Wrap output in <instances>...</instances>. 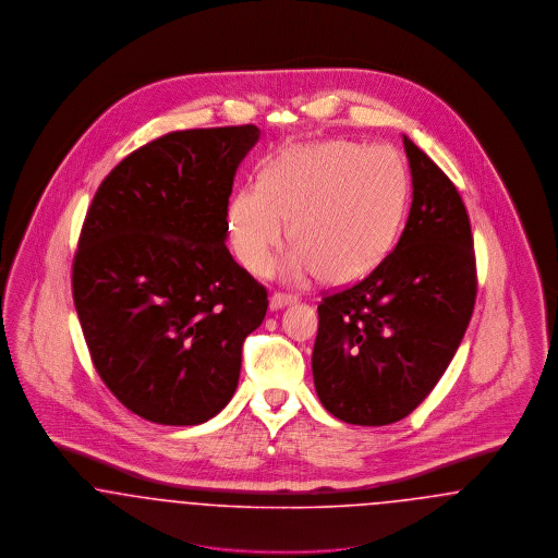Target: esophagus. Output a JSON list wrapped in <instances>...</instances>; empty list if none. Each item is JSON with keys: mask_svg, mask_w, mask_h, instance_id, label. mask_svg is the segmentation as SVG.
I'll use <instances>...</instances> for the list:
<instances>
[{"mask_svg": "<svg viewBox=\"0 0 558 558\" xmlns=\"http://www.w3.org/2000/svg\"><path fill=\"white\" fill-rule=\"evenodd\" d=\"M294 301H296V296L284 294V292H274V294L269 296V310H271V312H278V310H282V307H287V305H292Z\"/></svg>", "mask_w": 558, "mask_h": 558, "instance_id": "esophagus-1", "label": "esophagus"}]
</instances>
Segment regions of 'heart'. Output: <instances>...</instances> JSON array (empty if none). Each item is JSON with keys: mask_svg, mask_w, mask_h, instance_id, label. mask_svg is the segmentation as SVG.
<instances>
[{"mask_svg": "<svg viewBox=\"0 0 558 558\" xmlns=\"http://www.w3.org/2000/svg\"><path fill=\"white\" fill-rule=\"evenodd\" d=\"M405 196L403 160L387 146L299 144L269 160L262 186L230 198L228 239L240 266L262 276L291 239V222L299 246L280 267L282 278L305 284L324 274L330 284H351L391 253Z\"/></svg>", "mask_w": 558, "mask_h": 558, "instance_id": "1", "label": "heart"}]
</instances>
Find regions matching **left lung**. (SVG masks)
Listing matches in <instances>:
<instances>
[{"label": "left lung", "instance_id": "8db88e82", "mask_svg": "<svg viewBox=\"0 0 558 558\" xmlns=\"http://www.w3.org/2000/svg\"><path fill=\"white\" fill-rule=\"evenodd\" d=\"M412 207L396 248L319 303L312 371L322 405L349 425L405 418L450 366L473 316L471 221L450 178L408 137Z\"/></svg>", "mask_w": 558, "mask_h": 558}]
</instances>
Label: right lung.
Instances as JSON below:
<instances>
[{
  "instance_id": "1",
  "label": "right lung",
  "mask_w": 558,
  "mask_h": 558,
  "mask_svg": "<svg viewBox=\"0 0 558 558\" xmlns=\"http://www.w3.org/2000/svg\"><path fill=\"white\" fill-rule=\"evenodd\" d=\"M255 125L162 135L100 184L81 230L73 299L112 396L157 425H203L239 387L267 292L230 255L228 198Z\"/></svg>"
}]
</instances>
